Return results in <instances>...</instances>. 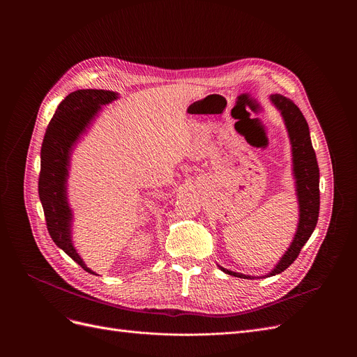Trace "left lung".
<instances>
[{"mask_svg":"<svg viewBox=\"0 0 357 357\" xmlns=\"http://www.w3.org/2000/svg\"><path fill=\"white\" fill-rule=\"evenodd\" d=\"M272 102L278 107L285 120V126L291 137L292 156H294V174L296 179V195L299 201V222L294 241L288 252L279 260L276 268L271 275H278L289 268L298 257L303 246L311 237L320 213V169H318L315 152L312 149L310 128L305 117L289 98L279 96L271 97ZM222 272L237 278H250L241 273H236L220 266Z\"/></svg>","mask_w":357,"mask_h":357,"instance_id":"left-lung-1","label":"left lung"}]
</instances>
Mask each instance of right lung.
I'll use <instances>...</instances> for the list:
<instances>
[{
	"mask_svg": "<svg viewBox=\"0 0 357 357\" xmlns=\"http://www.w3.org/2000/svg\"><path fill=\"white\" fill-rule=\"evenodd\" d=\"M116 98V92L104 89H78L70 92L59 104L47 126L40 153L39 197L43 205L47 231L56 246L89 273L93 272L86 268L70 241L72 214L66 201L69 155L73 143L97 114L101 108L100 105Z\"/></svg>",
	"mask_w": 357,
	"mask_h": 357,
	"instance_id": "1",
	"label": "right lung"
}]
</instances>
